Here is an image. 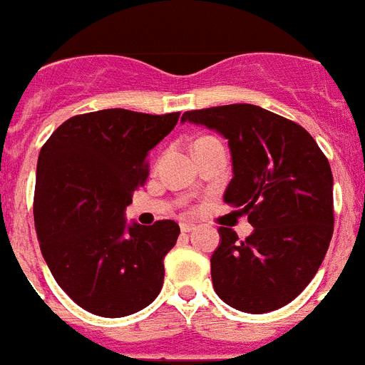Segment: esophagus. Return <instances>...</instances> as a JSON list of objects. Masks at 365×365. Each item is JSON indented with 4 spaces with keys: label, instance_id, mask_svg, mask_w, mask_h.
Listing matches in <instances>:
<instances>
[{
    "label": "esophagus",
    "instance_id": "obj_1",
    "mask_svg": "<svg viewBox=\"0 0 365 365\" xmlns=\"http://www.w3.org/2000/svg\"><path fill=\"white\" fill-rule=\"evenodd\" d=\"M180 230H182L183 234H189V232H195V230H197V225H191V222H182V225H180Z\"/></svg>",
    "mask_w": 365,
    "mask_h": 365
}]
</instances>
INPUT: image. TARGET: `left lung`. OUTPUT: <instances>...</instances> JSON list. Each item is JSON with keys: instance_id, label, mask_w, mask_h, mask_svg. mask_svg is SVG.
<instances>
[{"instance_id": "left-lung-1", "label": "left lung", "mask_w": 365, "mask_h": 365, "mask_svg": "<svg viewBox=\"0 0 365 365\" xmlns=\"http://www.w3.org/2000/svg\"><path fill=\"white\" fill-rule=\"evenodd\" d=\"M182 122L206 125L228 140L234 176L222 198L249 215L254 228L245 241L232 228H219L213 289L240 312L278 310L310 284L329 250V159L302 125L250 103L187 111Z\"/></svg>"}]
</instances>
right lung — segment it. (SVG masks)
I'll list each match as a JSON object with an SVG mask.
<instances>
[{
	"label": "right lung",
	"instance_id": "1",
	"mask_svg": "<svg viewBox=\"0 0 365 365\" xmlns=\"http://www.w3.org/2000/svg\"><path fill=\"white\" fill-rule=\"evenodd\" d=\"M178 118L128 109L72 116L38 154L33 215L42 256L63 292L91 314L125 317L161 292L180 226L128 222L125 207L148 176L150 150Z\"/></svg>",
	"mask_w": 365,
	"mask_h": 365
}]
</instances>
